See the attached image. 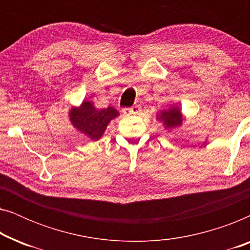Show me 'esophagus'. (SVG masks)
Segmentation results:
<instances>
[{
    "mask_svg": "<svg viewBox=\"0 0 250 250\" xmlns=\"http://www.w3.org/2000/svg\"><path fill=\"white\" fill-rule=\"evenodd\" d=\"M140 111H141V107H140L139 104H135V105H133L132 108L124 109V110H123V114H124L125 116H129V115L139 114Z\"/></svg>",
    "mask_w": 250,
    "mask_h": 250,
    "instance_id": "1",
    "label": "esophagus"
}]
</instances>
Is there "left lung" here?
<instances>
[{
	"label": "left lung",
	"mask_w": 250,
	"mask_h": 250,
	"mask_svg": "<svg viewBox=\"0 0 250 250\" xmlns=\"http://www.w3.org/2000/svg\"><path fill=\"white\" fill-rule=\"evenodd\" d=\"M156 118L157 121L162 123L164 128L167 132L181 127L183 123L186 122V117H184L182 110L176 104H172L169 108L159 110L157 112Z\"/></svg>",
	"instance_id": "obj_1"
}]
</instances>
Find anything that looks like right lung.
I'll return each instance as SVG.
<instances>
[{
	"mask_svg": "<svg viewBox=\"0 0 250 250\" xmlns=\"http://www.w3.org/2000/svg\"><path fill=\"white\" fill-rule=\"evenodd\" d=\"M115 108H95L93 102L83 100L80 105H73L68 111V118L73 127L92 141H98L104 136L105 128L112 119L118 117Z\"/></svg>",
	"mask_w": 250,
	"mask_h": 250,
	"instance_id": "add662e5",
	"label": "right lung"
}]
</instances>
